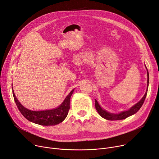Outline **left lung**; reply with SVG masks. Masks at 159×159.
Segmentation results:
<instances>
[{
	"instance_id": "1",
	"label": "left lung",
	"mask_w": 159,
	"mask_h": 159,
	"mask_svg": "<svg viewBox=\"0 0 159 159\" xmlns=\"http://www.w3.org/2000/svg\"><path fill=\"white\" fill-rule=\"evenodd\" d=\"M147 75H148V81H147V89L148 88V83H149V74H148V71L147 70ZM147 92L148 90H146V93L144 94V95L143 96V98L141 99V100L138 102L137 104H136L134 106H132L130 109H129L128 111H123L119 114H112V113H109L108 112L106 111L104 109H102L101 108V107L99 106V104L97 102V101L95 100V109L97 111V112L99 113V114L104 118L108 120H123L125 119L134 114H135L136 113H137L139 109L141 107L142 105L144 103V101L145 100V98L146 97V95H147Z\"/></svg>"
}]
</instances>
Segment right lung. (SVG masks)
<instances>
[{"mask_svg": "<svg viewBox=\"0 0 159 159\" xmlns=\"http://www.w3.org/2000/svg\"><path fill=\"white\" fill-rule=\"evenodd\" d=\"M12 90H13V88H12ZM73 91L74 90H72L69 93V94L66 97L64 102L56 109L40 111H31L24 107L16 99L13 90V94L14 100L19 111L24 117L34 124L48 126L57 125L64 121L66 118L70 109V99Z\"/></svg>", "mask_w": 159, "mask_h": 159, "instance_id": "right-lung-1", "label": "right lung"}]
</instances>
